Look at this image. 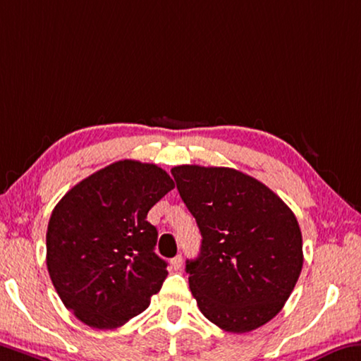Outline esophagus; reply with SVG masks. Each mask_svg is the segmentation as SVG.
<instances>
[{
    "label": "esophagus",
    "instance_id": "1",
    "mask_svg": "<svg viewBox=\"0 0 361 361\" xmlns=\"http://www.w3.org/2000/svg\"><path fill=\"white\" fill-rule=\"evenodd\" d=\"M170 263H171V268H173V270H180L181 265H183V257L181 255H176V257H173V259L170 260Z\"/></svg>",
    "mask_w": 361,
    "mask_h": 361
}]
</instances>
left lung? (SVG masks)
Returning a JSON list of instances; mask_svg holds the SVG:
<instances>
[{"label":"left lung","mask_w":361,"mask_h":361,"mask_svg":"<svg viewBox=\"0 0 361 361\" xmlns=\"http://www.w3.org/2000/svg\"><path fill=\"white\" fill-rule=\"evenodd\" d=\"M171 175L202 234L199 257L186 260L199 310L228 333L260 328L281 312L304 265L293 210L239 170L178 165Z\"/></svg>","instance_id":"left-lung-1"}]
</instances>
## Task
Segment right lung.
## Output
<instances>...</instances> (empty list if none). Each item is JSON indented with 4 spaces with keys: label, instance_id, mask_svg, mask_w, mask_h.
Wrapping results in <instances>:
<instances>
[{
    "label": "right lung",
    "instance_id": "1",
    "mask_svg": "<svg viewBox=\"0 0 361 361\" xmlns=\"http://www.w3.org/2000/svg\"><path fill=\"white\" fill-rule=\"evenodd\" d=\"M175 188L154 164L118 160L72 188L51 214L47 265L80 322L114 329L149 307L167 278L147 212Z\"/></svg>",
    "mask_w": 361,
    "mask_h": 361
}]
</instances>
